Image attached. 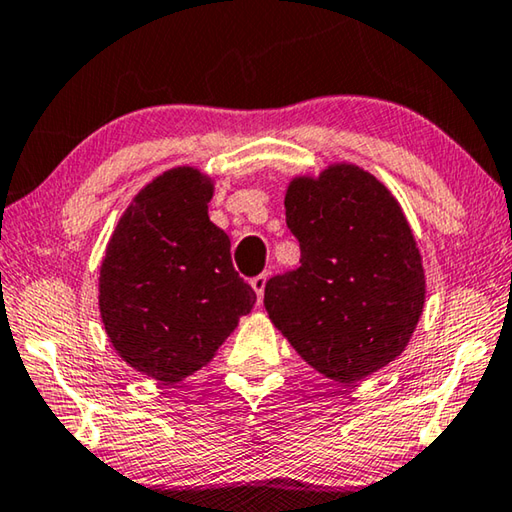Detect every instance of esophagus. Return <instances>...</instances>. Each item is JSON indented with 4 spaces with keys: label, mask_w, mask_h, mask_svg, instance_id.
Masks as SVG:
<instances>
[{
    "label": "esophagus",
    "mask_w": 512,
    "mask_h": 512,
    "mask_svg": "<svg viewBox=\"0 0 512 512\" xmlns=\"http://www.w3.org/2000/svg\"><path fill=\"white\" fill-rule=\"evenodd\" d=\"M266 280H269V275L266 273H259V275H255L253 280H250V287L255 289V294H257V298L262 300L264 298V289H266Z\"/></svg>",
    "instance_id": "obj_1"
}]
</instances>
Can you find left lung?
<instances>
[{
  "instance_id": "obj_1",
  "label": "left lung",
  "mask_w": 512,
  "mask_h": 512,
  "mask_svg": "<svg viewBox=\"0 0 512 512\" xmlns=\"http://www.w3.org/2000/svg\"><path fill=\"white\" fill-rule=\"evenodd\" d=\"M300 266L266 282L269 319L312 369L355 383L399 358L424 312L426 278L408 218L383 182L332 164L285 196Z\"/></svg>"
}]
</instances>
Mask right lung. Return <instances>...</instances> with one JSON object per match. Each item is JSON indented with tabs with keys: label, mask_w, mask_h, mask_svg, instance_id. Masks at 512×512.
<instances>
[{
	"label": "right lung",
	"mask_w": 512,
	"mask_h": 512,
	"mask_svg": "<svg viewBox=\"0 0 512 512\" xmlns=\"http://www.w3.org/2000/svg\"><path fill=\"white\" fill-rule=\"evenodd\" d=\"M212 177L170 168L136 193L100 266V316L129 367L177 383L214 358L255 291L239 278L230 237L209 221Z\"/></svg>",
	"instance_id": "right-lung-1"
}]
</instances>
